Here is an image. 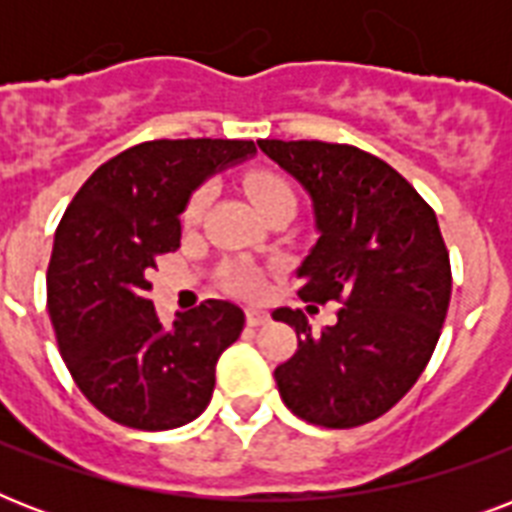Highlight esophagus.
Returning <instances> with one entry per match:
<instances>
[{
	"label": "esophagus",
	"instance_id": "obj_1",
	"mask_svg": "<svg viewBox=\"0 0 512 512\" xmlns=\"http://www.w3.org/2000/svg\"><path fill=\"white\" fill-rule=\"evenodd\" d=\"M265 321H268V313H265L263 308H247L249 327H260V324H265Z\"/></svg>",
	"mask_w": 512,
	"mask_h": 512
}]
</instances>
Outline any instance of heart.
<instances>
[{
    "label": "heart",
    "instance_id": "1",
    "mask_svg": "<svg viewBox=\"0 0 512 512\" xmlns=\"http://www.w3.org/2000/svg\"><path fill=\"white\" fill-rule=\"evenodd\" d=\"M247 188H249V196L255 199L260 212L281 199H295V193H292V188L287 185V180H281V177L271 175V172L252 175L249 177ZM207 199H209L207 188H201V191L193 193L191 201H188V207H185V215H183L185 223H196V220H199L204 207H207ZM231 284L239 289V292H244V295H255V292H260V287H263V276H260L255 268L239 265V268H233L231 271Z\"/></svg>",
    "mask_w": 512,
    "mask_h": 512
}]
</instances>
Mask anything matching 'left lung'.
<instances>
[{
	"label": "left lung",
	"mask_w": 512,
	"mask_h": 512,
	"mask_svg": "<svg viewBox=\"0 0 512 512\" xmlns=\"http://www.w3.org/2000/svg\"><path fill=\"white\" fill-rule=\"evenodd\" d=\"M257 146L311 196L319 239L297 268V295L342 303L321 332L303 311H273L297 332L295 356L273 372L281 398L300 420L324 428L377 420L428 366L449 311L452 268L436 212L361 148L321 140Z\"/></svg>",
	"instance_id": "left-lung-1"
}]
</instances>
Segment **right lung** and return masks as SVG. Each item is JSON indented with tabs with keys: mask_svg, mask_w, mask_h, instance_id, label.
I'll return each mask as SVG.
<instances>
[{
	"mask_svg": "<svg viewBox=\"0 0 512 512\" xmlns=\"http://www.w3.org/2000/svg\"><path fill=\"white\" fill-rule=\"evenodd\" d=\"M255 154L252 140H151L98 167L68 204L47 308L74 382L119 425L172 430L207 409L217 358L239 340L244 311L207 300L167 329L148 300V271L180 247L193 191Z\"/></svg>",
	"mask_w": 512,
	"mask_h": 512,
	"instance_id": "add662e5",
	"label": "right lung"
}]
</instances>
